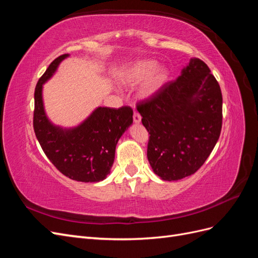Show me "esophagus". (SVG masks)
<instances>
[{
    "mask_svg": "<svg viewBox=\"0 0 258 258\" xmlns=\"http://www.w3.org/2000/svg\"><path fill=\"white\" fill-rule=\"evenodd\" d=\"M141 119H142L141 115H140V114L137 113V112H135V113H134V121H135L136 123H140V122H141Z\"/></svg>",
    "mask_w": 258,
    "mask_h": 258,
    "instance_id": "esophagus-1",
    "label": "esophagus"
}]
</instances>
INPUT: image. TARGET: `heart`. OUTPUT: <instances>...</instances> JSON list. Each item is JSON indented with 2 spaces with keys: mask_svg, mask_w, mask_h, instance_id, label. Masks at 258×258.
I'll list each match as a JSON object with an SVG mask.
<instances>
[{
  "mask_svg": "<svg viewBox=\"0 0 258 258\" xmlns=\"http://www.w3.org/2000/svg\"><path fill=\"white\" fill-rule=\"evenodd\" d=\"M158 63L155 60H141L135 62L122 70L120 81L124 85L134 86L144 81L139 95L143 99H148L157 93L168 80V70L157 68Z\"/></svg>",
  "mask_w": 258,
  "mask_h": 258,
  "instance_id": "1",
  "label": "heart"
}]
</instances>
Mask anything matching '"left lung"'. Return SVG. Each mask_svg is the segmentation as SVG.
<instances>
[{"instance_id": "8db88e82", "label": "left lung", "mask_w": 258, "mask_h": 258, "mask_svg": "<svg viewBox=\"0 0 258 258\" xmlns=\"http://www.w3.org/2000/svg\"><path fill=\"white\" fill-rule=\"evenodd\" d=\"M223 97L209 67L198 58L174 82L137 104L150 134L147 158L163 181H177L204 165L222 130Z\"/></svg>"}]
</instances>
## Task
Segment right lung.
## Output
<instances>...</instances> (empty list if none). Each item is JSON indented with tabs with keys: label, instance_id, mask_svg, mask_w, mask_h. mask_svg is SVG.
I'll list each match as a JSON object with an SVG mask.
<instances>
[{
	"label": "right lung",
	"instance_id": "obj_1",
	"mask_svg": "<svg viewBox=\"0 0 258 258\" xmlns=\"http://www.w3.org/2000/svg\"><path fill=\"white\" fill-rule=\"evenodd\" d=\"M67 57L68 53L54 59L36 84L34 132L45 155L62 174L79 182H100L110 174L117 142L132 123L134 111L130 106H99L74 128L53 124L44 110L43 85Z\"/></svg>",
	"mask_w": 258,
	"mask_h": 258
}]
</instances>
